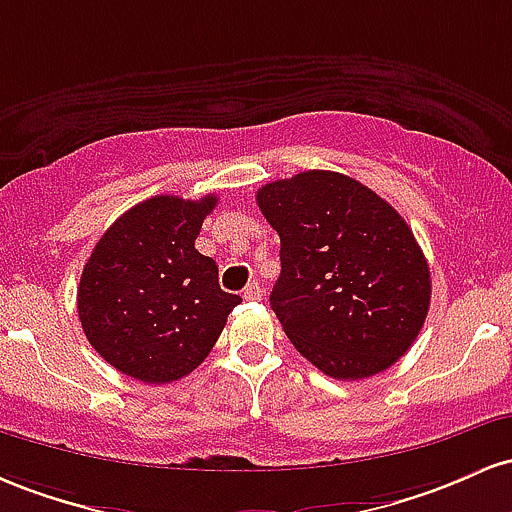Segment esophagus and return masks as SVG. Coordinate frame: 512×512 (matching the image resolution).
Masks as SVG:
<instances>
[{
	"instance_id": "34e87169",
	"label": "esophagus",
	"mask_w": 512,
	"mask_h": 512,
	"mask_svg": "<svg viewBox=\"0 0 512 512\" xmlns=\"http://www.w3.org/2000/svg\"><path fill=\"white\" fill-rule=\"evenodd\" d=\"M261 297H263V290H261V283H258V280H254V283H249L244 287V300L256 302V300H261Z\"/></svg>"
}]
</instances>
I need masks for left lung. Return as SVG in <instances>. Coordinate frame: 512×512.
Here are the masks:
<instances>
[{"instance_id": "obj_1", "label": "left lung", "mask_w": 512, "mask_h": 512, "mask_svg": "<svg viewBox=\"0 0 512 512\" xmlns=\"http://www.w3.org/2000/svg\"><path fill=\"white\" fill-rule=\"evenodd\" d=\"M280 237L271 307L304 358L333 380H365L416 341L430 268L387 200L338 171H302L258 188Z\"/></svg>"}]
</instances>
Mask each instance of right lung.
<instances>
[{
	"label": "right lung",
	"instance_id": "obj_1",
	"mask_svg": "<svg viewBox=\"0 0 512 512\" xmlns=\"http://www.w3.org/2000/svg\"><path fill=\"white\" fill-rule=\"evenodd\" d=\"M215 195H154L118 217L86 261L77 290L82 329L96 353L147 384L176 382L208 358L241 302L195 249Z\"/></svg>",
	"mask_w": 512,
	"mask_h": 512
}]
</instances>
